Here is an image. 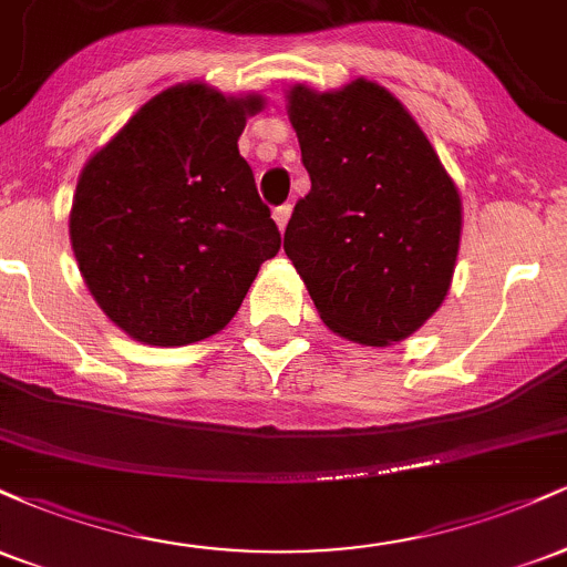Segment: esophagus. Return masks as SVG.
<instances>
[{
    "label": "esophagus",
    "mask_w": 567,
    "mask_h": 567,
    "mask_svg": "<svg viewBox=\"0 0 567 567\" xmlns=\"http://www.w3.org/2000/svg\"><path fill=\"white\" fill-rule=\"evenodd\" d=\"M290 213H292V205H279V207H275V220H277L279 231H285V226H288Z\"/></svg>",
    "instance_id": "esophagus-1"
}]
</instances>
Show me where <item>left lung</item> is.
Segmentation results:
<instances>
[{"mask_svg": "<svg viewBox=\"0 0 567 567\" xmlns=\"http://www.w3.org/2000/svg\"><path fill=\"white\" fill-rule=\"evenodd\" d=\"M288 101L311 192L292 210L285 252L333 333L368 347L402 341L451 288L458 188L375 82L333 93L296 84Z\"/></svg>", "mask_w": 567, "mask_h": 567, "instance_id": "8db88e82", "label": "left lung"}]
</instances>
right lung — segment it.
<instances>
[{
    "instance_id": "obj_1",
    "label": "right lung",
    "mask_w": 567,
    "mask_h": 567,
    "mask_svg": "<svg viewBox=\"0 0 567 567\" xmlns=\"http://www.w3.org/2000/svg\"><path fill=\"white\" fill-rule=\"evenodd\" d=\"M261 109V95L178 84L84 165L71 247L97 306L135 341L216 336L277 256L282 237L237 146Z\"/></svg>"
}]
</instances>
